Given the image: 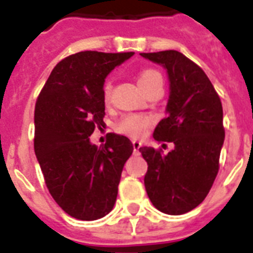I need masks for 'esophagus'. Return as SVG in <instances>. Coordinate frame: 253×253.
<instances>
[{"label":"esophagus","mask_w":253,"mask_h":253,"mask_svg":"<svg viewBox=\"0 0 253 253\" xmlns=\"http://www.w3.org/2000/svg\"><path fill=\"white\" fill-rule=\"evenodd\" d=\"M132 144H133V151H134V152H139L140 147H141V143H140L139 140H133V141H132Z\"/></svg>","instance_id":"esophagus-1"}]
</instances>
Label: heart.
I'll use <instances>...</instances> for the list:
<instances>
[{
	"mask_svg": "<svg viewBox=\"0 0 253 253\" xmlns=\"http://www.w3.org/2000/svg\"><path fill=\"white\" fill-rule=\"evenodd\" d=\"M156 81H162V75H160L156 70H145L143 73L140 74L139 77V84L140 87L143 88V91L154 84ZM112 86L110 84H105V97L108 98L109 94H110ZM151 119L148 116H143V114H128L121 119L119 123V130L123 133H126L132 137H140L141 134L144 133L145 129L148 128Z\"/></svg>",
	"mask_w": 253,
	"mask_h": 253,
	"instance_id": "1",
	"label": "heart"
}]
</instances>
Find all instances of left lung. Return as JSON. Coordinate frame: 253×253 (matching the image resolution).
Returning <instances> with one entry per match:
<instances>
[{
    "mask_svg": "<svg viewBox=\"0 0 253 253\" xmlns=\"http://www.w3.org/2000/svg\"><path fill=\"white\" fill-rule=\"evenodd\" d=\"M140 55L167 73V117L156 125L154 139L174 144L167 155L140 148L148 165L145 190L158 210L185 214L206 198L218 172L225 139L222 105L204 70L183 53L169 49Z\"/></svg>",
    "mask_w": 253,
    "mask_h": 253,
    "instance_id": "8db88e82",
    "label": "left lung"
}]
</instances>
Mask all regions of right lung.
Returning <instances> with one entry per match:
<instances>
[{"label": "right lung", "mask_w": 253, "mask_h": 253, "mask_svg": "<svg viewBox=\"0 0 253 253\" xmlns=\"http://www.w3.org/2000/svg\"><path fill=\"white\" fill-rule=\"evenodd\" d=\"M133 53L84 51L67 56L39 94L35 154L52 198L74 218L98 220L116 204L133 144L126 136L109 133L98 148L88 137L97 125H105V79Z\"/></svg>", "instance_id": "add662e5"}]
</instances>
